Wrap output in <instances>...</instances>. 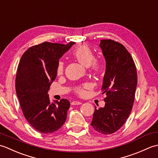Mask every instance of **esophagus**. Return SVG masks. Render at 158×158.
Instances as JSON below:
<instances>
[{"mask_svg": "<svg viewBox=\"0 0 158 158\" xmlns=\"http://www.w3.org/2000/svg\"><path fill=\"white\" fill-rule=\"evenodd\" d=\"M81 104L82 103L79 101H73L71 102L72 105H81Z\"/></svg>", "mask_w": 158, "mask_h": 158, "instance_id": "1", "label": "esophagus"}]
</instances>
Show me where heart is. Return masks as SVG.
Here are the masks:
<instances>
[{
    "mask_svg": "<svg viewBox=\"0 0 158 158\" xmlns=\"http://www.w3.org/2000/svg\"><path fill=\"white\" fill-rule=\"evenodd\" d=\"M73 55L78 61L85 66H90L93 72L98 73L102 69V64L98 60H96L94 54L89 47L85 44L79 45L73 50ZM64 70V62L62 60H60L57 64L56 71L58 75H62ZM90 84L85 83L81 86H78L75 88L76 92L79 95L83 96L85 94L87 89L89 88Z\"/></svg>",
    "mask_w": 158,
    "mask_h": 158,
    "instance_id": "b5f03b06",
    "label": "heart"
}]
</instances>
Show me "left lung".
I'll use <instances>...</instances> for the list:
<instances>
[{
	"mask_svg": "<svg viewBox=\"0 0 158 158\" xmlns=\"http://www.w3.org/2000/svg\"><path fill=\"white\" fill-rule=\"evenodd\" d=\"M99 45L106 61L102 92L106 97L103 108L95 107L91 125L100 134L110 135L122 127L132 110L137 73L132 56L122 44L105 39Z\"/></svg>",
	"mask_w": 158,
	"mask_h": 158,
	"instance_id": "1",
	"label": "left lung"
}]
</instances>
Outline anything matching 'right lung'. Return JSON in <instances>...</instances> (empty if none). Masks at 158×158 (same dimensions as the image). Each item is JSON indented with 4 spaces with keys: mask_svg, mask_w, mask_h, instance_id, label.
<instances>
[{
    "mask_svg": "<svg viewBox=\"0 0 158 158\" xmlns=\"http://www.w3.org/2000/svg\"><path fill=\"white\" fill-rule=\"evenodd\" d=\"M44 42L23 53L15 77V89L25 118L43 134L56 132L65 123L70 102L62 98L50 103L48 90L57 75V64L75 44Z\"/></svg>",
    "mask_w": 158,
    "mask_h": 158,
    "instance_id": "add662e5",
    "label": "right lung"
}]
</instances>
